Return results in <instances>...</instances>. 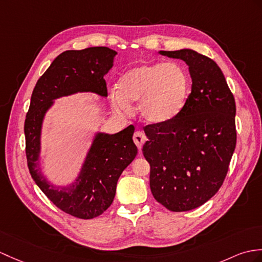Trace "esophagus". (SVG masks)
I'll list each match as a JSON object with an SVG mask.
<instances>
[{"instance_id": "obj_1", "label": "esophagus", "mask_w": 262, "mask_h": 262, "mask_svg": "<svg viewBox=\"0 0 262 262\" xmlns=\"http://www.w3.org/2000/svg\"><path fill=\"white\" fill-rule=\"evenodd\" d=\"M133 139H134V143H135L136 146L138 147V149L141 150L144 143L147 141V137H146V135L143 132H136L135 134H134Z\"/></svg>"}]
</instances>
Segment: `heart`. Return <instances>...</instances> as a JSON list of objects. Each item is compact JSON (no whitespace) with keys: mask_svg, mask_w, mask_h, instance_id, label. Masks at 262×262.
I'll return each instance as SVG.
<instances>
[{"mask_svg":"<svg viewBox=\"0 0 262 262\" xmlns=\"http://www.w3.org/2000/svg\"><path fill=\"white\" fill-rule=\"evenodd\" d=\"M117 88L109 91V102L117 113L128 114L129 102L146 123L163 124L183 109L190 91L186 71L176 62L142 63L124 72Z\"/></svg>","mask_w":262,"mask_h":262,"instance_id":"1","label":"heart"}]
</instances>
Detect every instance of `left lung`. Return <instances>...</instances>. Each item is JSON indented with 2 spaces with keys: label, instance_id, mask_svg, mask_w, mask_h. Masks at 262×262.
Wrapping results in <instances>:
<instances>
[{
  "label": "left lung",
  "instance_id": "left-lung-1",
  "mask_svg": "<svg viewBox=\"0 0 262 262\" xmlns=\"http://www.w3.org/2000/svg\"><path fill=\"white\" fill-rule=\"evenodd\" d=\"M159 53L188 66L191 94L173 119L145 127L143 154L157 202L169 211H190L213 196L226 179L236 143L235 101L212 59L192 49Z\"/></svg>",
  "mask_w": 262,
  "mask_h": 262
}]
</instances>
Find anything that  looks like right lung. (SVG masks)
Wrapping results in <instances>:
<instances>
[{
  "label": "right lung",
  "mask_w": 262,
  "mask_h": 262,
  "mask_svg": "<svg viewBox=\"0 0 262 262\" xmlns=\"http://www.w3.org/2000/svg\"><path fill=\"white\" fill-rule=\"evenodd\" d=\"M117 52L107 47L68 50L53 60L36 82L24 123L30 174L51 202L66 213L94 219L113 203L119 176L137 155L135 128L116 134L97 132L76 179L68 185L49 182L41 171V136L47 113L54 100L78 93L107 97L103 77L113 68Z\"/></svg>",
  "instance_id": "add662e5"
}]
</instances>
